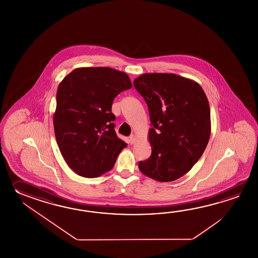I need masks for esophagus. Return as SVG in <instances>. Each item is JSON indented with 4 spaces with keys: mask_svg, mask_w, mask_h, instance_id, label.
Here are the masks:
<instances>
[{
    "mask_svg": "<svg viewBox=\"0 0 258 258\" xmlns=\"http://www.w3.org/2000/svg\"><path fill=\"white\" fill-rule=\"evenodd\" d=\"M129 140H130V143H131L132 145H133V144H135L136 141H137V137H136V135H131L130 137H129Z\"/></svg>",
    "mask_w": 258,
    "mask_h": 258,
    "instance_id": "obj_1",
    "label": "esophagus"
}]
</instances>
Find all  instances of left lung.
<instances>
[{
    "label": "left lung",
    "instance_id": "8db88e82",
    "mask_svg": "<svg viewBox=\"0 0 258 258\" xmlns=\"http://www.w3.org/2000/svg\"><path fill=\"white\" fill-rule=\"evenodd\" d=\"M134 86L148 104L152 125L148 131L152 153L138 168L156 181H175L192 169L208 146V98L198 82L175 74H144Z\"/></svg>",
    "mask_w": 258,
    "mask_h": 258
}]
</instances>
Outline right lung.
<instances>
[{
    "instance_id": "add662e5",
    "label": "right lung",
    "mask_w": 258,
    "mask_h": 258,
    "mask_svg": "<svg viewBox=\"0 0 258 258\" xmlns=\"http://www.w3.org/2000/svg\"><path fill=\"white\" fill-rule=\"evenodd\" d=\"M131 88L126 73L110 67L77 68L59 84L55 137L66 163L78 175L104 174L126 148L116 135L111 105L118 94Z\"/></svg>"
}]
</instances>
